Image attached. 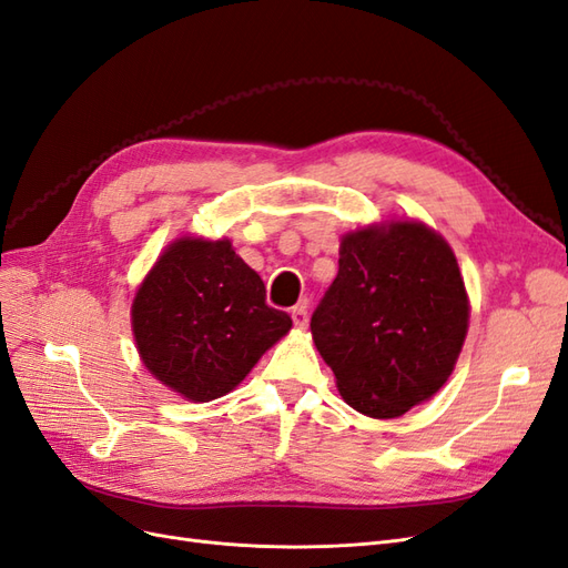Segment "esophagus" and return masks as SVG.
<instances>
[{"label": "esophagus", "mask_w": 568, "mask_h": 568, "mask_svg": "<svg viewBox=\"0 0 568 568\" xmlns=\"http://www.w3.org/2000/svg\"><path fill=\"white\" fill-rule=\"evenodd\" d=\"M291 320H294V324L298 326V329H305L307 324V307L301 303L296 307H291Z\"/></svg>", "instance_id": "esophagus-1"}]
</instances>
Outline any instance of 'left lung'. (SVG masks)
<instances>
[{
	"label": "left lung",
	"instance_id": "left-lung-1",
	"mask_svg": "<svg viewBox=\"0 0 568 568\" xmlns=\"http://www.w3.org/2000/svg\"><path fill=\"white\" fill-rule=\"evenodd\" d=\"M469 329L457 257L424 222L343 234L313 341L353 409L393 419L448 382Z\"/></svg>",
	"mask_w": 568,
	"mask_h": 568
}]
</instances>
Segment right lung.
Listing matches in <instances>:
<instances>
[{
    "instance_id": "1",
    "label": "right lung",
    "mask_w": 568,
    "mask_h": 568,
    "mask_svg": "<svg viewBox=\"0 0 568 568\" xmlns=\"http://www.w3.org/2000/svg\"><path fill=\"white\" fill-rule=\"evenodd\" d=\"M291 329L265 303V284L230 239L182 236L170 244L132 301L144 367L192 403L227 395Z\"/></svg>"
}]
</instances>
